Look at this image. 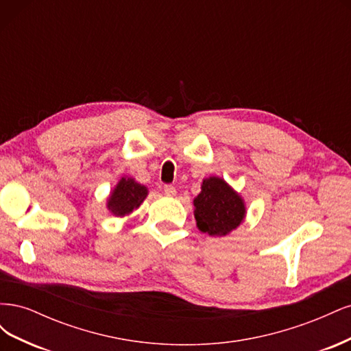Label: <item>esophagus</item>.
I'll return each mask as SVG.
<instances>
[{
    "instance_id": "obj_1",
    "label": "esophagus",
    "mask_w": 351,
    "mask_h": 351,
    "mask_svg": "<svg viewBox=\"0 0 351 351\" xmlns=\"http://www.w3.org/2000/svg\"><path fill=\"white\" fill-rule=\"evenodd\" d=\"M164 193L167 196H174L177 193V190H176V187L173 184H165L164 186Z\"/></svg>"
}]
</instances>
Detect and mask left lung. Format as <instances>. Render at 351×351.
<instances>
[{"mask_svg":"<svg viewBox=\"0 0 351 351\" xmlns=\"http://www.w3.org/2000/svg\"><path fill=\"white\" fill-rule=\"evenodd\" d=\"M193 204L197 228L212 237L227 236L241 224L246 215L240 195L219 177L204 180L202 192Z\"/></svg>","mask_w":351,"mask_h":351,"instance_id":"obj_1","label":"left lung"}]
</instances>
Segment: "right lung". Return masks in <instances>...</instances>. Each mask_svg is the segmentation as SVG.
Wrapping results in <instances>:
<instances>
[{
    "instance_id": "1",
    "label": "right lung",
    "mask_w": 351,
    "mask_h": 351,
    "mask_svg": "<svg viewBox=\"0 0 351 351\" xmlns=\"http://www.w3.org/2000/svg\"><path fill=\"white\" fill-rule=\"evenodd\" d=\"M146 195L147 189L145 186L136 183L133 178L123 177L111 192L107 206L115 217L129 215L133 209L141 206Z\"/></svg>"
}]
</instances>
